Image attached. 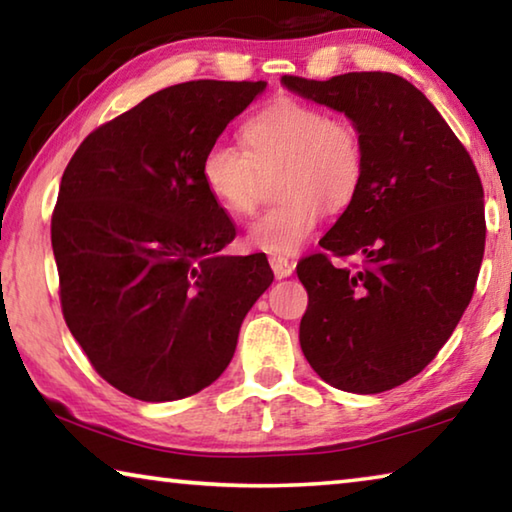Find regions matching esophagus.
I'll list each match as a JSON object with an SVG mask.
<instances>
[{
    "mask_svg": "<svg viewBox=\"0 0 512 512\" xmlns=\"http://www.w3.org/2000/svg\"><path fill=\"white\" fill-rule=\"evenodd\" d=\"M268 262H271V268L277 280H282V277H289L293 273V264L289 257H282V255H271L268 257Z\"/></svg>",
    "mask_w": 512,
    "mask_h": 512,
    "instance_id": "esophagus-1",
    "label": "esophagus"
}]
</instances>
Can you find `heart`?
Masks as SVG:
<instances>
[{
	"label": "heart",
	"instance_id": "obj_1",
	"mask_svg": "<svg viewBox=\"0 0 512 512\" xmlns=\"http://www.w3.org/2000/svg\"><path fill=\"white\" fill-rule=\"evenodd\" d=\"M244 151L216 142L201 160L210 196L232 216L255 212L262 173L277 167L280 203L257 216L248 241L266 253L291 255L307 244L329 212H343L357 198L366 173L359 128L327 115L316 103L280 97L253 112L239 128Z\"/></svg>",
	"mask_w": 512,
	"mask_h": 512
}]
</instances>
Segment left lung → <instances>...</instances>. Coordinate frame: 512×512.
<instances>
[{
  "mask_svg": "<svg viewBox=\"0 0 512 512\" xmlns=\"http://www.w3.org/2000/svg\"><path fill=\"white\" fill-rule=\"evenodd\" d=\"M282 83L345 112L366 146L357 198L318 241L323 250L296 268L309 293L300 348L334 388L391 391L429 366L470 305L485 248L481 178L447 121L402 76ZM350 256L360 264L348 265Z\"/></svg>",
  "mask_w": 512,
  "mask_h": 512,
  "instance_id": "obj_1",
  "label": "left lung"
}]
</instances>
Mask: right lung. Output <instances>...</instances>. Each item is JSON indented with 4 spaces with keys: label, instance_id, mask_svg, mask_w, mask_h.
<instances>
[{
    "label": "right lung",
    "instance_id": "1",
    "mask_svg": "<svg viewBox=\"0 0 512 512\" xmlns=\"http://www.w3.org/2000/svg\"><path fill=\"white\" fill-rule=\"evenodd\" d=\"M264 88L171 85L92 131L65 167L51 214L60 307L92 368L135 400L219 379L271 287L264 253H219L237 228L201 178L205 151Z\"/></svg>",
    "mask_w": 512,
    "mask_h": 512
}]
</instances>
